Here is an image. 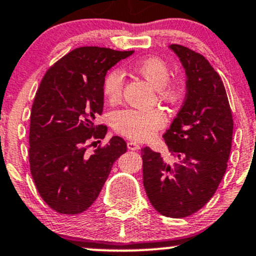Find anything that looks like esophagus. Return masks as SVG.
<instances>
[{
	"instance_id": "1",
	"label": "esophagus",
	"mask_w": 256,
	"mask_h": 256,
	"mask_svg": "<svg viewBox=\"0 0 256 256\" xmlns=\"http://www.w3.org/2000/svg\"><path fill=\"white\" fill-rule=\"evenodd\" d=\"M127 147L128 150H130V151H138V150L140 148V146L138 145V142H135V141H128Z\"/></svg>"
}]
</instances>
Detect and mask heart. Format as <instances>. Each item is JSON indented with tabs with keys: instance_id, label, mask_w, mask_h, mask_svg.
Listing matches in <instances>:
<instances>
[{
	"instance_id": "heart-1",
	"label": "heart",
	"mask_w": 256,
	"mask_h": 256,
	"mask_svg": "<svg viewBox=\"0 0 256 256\" xmlns=\"http://www.w3.org/2000/svg\"><path fill=\"white\" fill-rule=\"evenodd\" d=\"M133 69L157 88L158 96L166 102H176L181 94V84L170 78V66L159 56H146L133 63ZM126 75L121 68L108 72L103 81L105 98L110 103L121 100ZM112 127L118 134L133 140H148L166 123V115L158 108L147 110L122 109L111 116Z\"/></svg>"
}]
</instances>
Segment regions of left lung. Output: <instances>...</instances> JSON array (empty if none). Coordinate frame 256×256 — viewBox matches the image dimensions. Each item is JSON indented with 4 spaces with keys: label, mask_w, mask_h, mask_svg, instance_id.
I'll use <instances>...</instances> for the list:
<instances>
[{
    "label": "left lung",
    "mask_w": 256,
    "mask_h": 256,
    "mask_svg": "<svg viewBox=\"0 0 256 256\" xmlns=\"http://www.w3.org/2000/svg\"><path fill=\"white\" fill-rule=\"evenodd\" d=\"M170 49L187 75L181 110L163 135L170 158L141 150L144 187L160 214L184 218L217 190L228 166L234 120L223 81L201 54L178 44Z\"/></svg>",
    "instance_id": "8db88e82"
}]
</instances>
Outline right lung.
Segmentation results:
<instances>
[{"label": "right lung", "instance_id": "right-lung-1", "mask_svg": "<svg viewBox=\"0 0 256 256\" xmlns=\"http://www.w3.org/2000/svg\"><path fill=\"white\" fill-rule=\"evenodd\" d=\"M133 52L76 48L54 63L42 79L31 109L28 160L38 193L54 211H86L98 198L112 164L127 151L120 136L93 153L87 148L106 134V126L96 124L103 112L106 72Z\"/></svg>", "mask_w": 256, "mask_h": 256}]
</instances>
